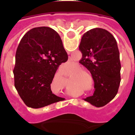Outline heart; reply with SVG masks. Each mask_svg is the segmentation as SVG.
<instances>
[{
    "label": "heart",
    "mask_w": 135,
    "mask_h": 135,
    "mask_svg": "<svg viewBox=\"0 0 135 135\" xmlns=\"http://www.w3.org/2000/svg\"><path fill=\"white\" fill-rule=\"evenodd\" d=\"M79 68H80V67H78V66H77V67H76V68H75L74 70H78V69H79ZM84 71H85V70H79V71H76V73H75V74H79L82 73V72H84Z\"/></svg>",
    "instance_id": "1"
}]
</instances>
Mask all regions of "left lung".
<instances>
[{
    "label": "left lung",
    "instance_id": "8db88e82",
    "mask_svg": "<svg viewBox=\"0 0 135 135\" xmlns=\"http://www.w3.org/2000/svg\"><path fill=\"white\" fill-rule=\"evenodd\" d=\"M80 63L91 73L95 82L93 95L84 101L97 108L108 104L116 95L120 86V53L116 40L102 28H93L82 36Z\"/></svg>",
    "mask_w": 135,
    "mask_h": 135
}]
</instances>
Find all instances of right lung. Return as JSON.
Here are the masks:
<instances>
[{"label":"right lung","instance_id":"right-lung-1","mask_svg":"<svg viewBox=\"0 0 135 135\" xmlns=\"http://www.w3.org/2000/svg\"><path fill=\"white\" fill-rule=\"evenodd\" d=\"M68 59L60 36L51 27H34L23 36L17 49L13 74L15 89L27 107L41 108L65 99L52 93L51 84Z\"/></svg>","mask_w":135,"mask_h":135}]
</instances>
